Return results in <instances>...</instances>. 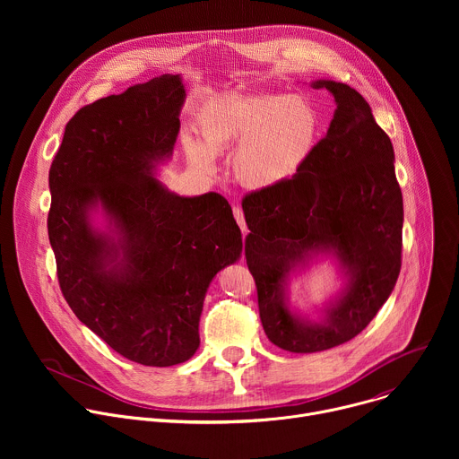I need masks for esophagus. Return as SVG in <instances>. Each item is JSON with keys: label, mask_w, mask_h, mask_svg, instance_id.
Returning a JSON list of instances; mask_svg holds the SVG:
<instances>
[{"label": "esophagus", "mask_w": 459, "mask_h": 459, "mask_svg": "<svg viewBox=\"0 0 459 459\" xmlns=\"http://www.w3.org/2000/svg\"><path fill=\"white\" fill-rule=\"evenodd\" d=\"M232 212H234V218H236V221H238V225H239V229H241L243 236H245V234H247V223H245L243 209H241L239 205H234V207H232Z\"/></svg>", "instance_id": "34e87169"}]
</instances>
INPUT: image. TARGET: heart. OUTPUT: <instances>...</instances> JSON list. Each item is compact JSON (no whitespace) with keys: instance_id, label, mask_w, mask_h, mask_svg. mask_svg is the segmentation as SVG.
I'll use <instances>...</instances> for the list:
<instances>
[{"instance_id":"obj_1","label":"heart","mask_w":459,"mask_h":459,"mask_svg":"<svg viewBox=\"0 0 459 459\" xmlns=\"http://www.w3.org/2000/svg\"><path fill=\"white\" fill-rule=\"evenodd\" d=\"M319 116L303 96L247 94L220 101L204 121L202 140H185L188 161L205 174L216 170V154L236 151L234 174L254 188L292 178L310 158Z\"/></svg>"}]
</instances>
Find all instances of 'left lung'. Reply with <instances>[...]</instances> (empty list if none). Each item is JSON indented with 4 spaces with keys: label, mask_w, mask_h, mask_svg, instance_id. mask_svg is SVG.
I'll list each match as a JSON object with an SVG mask.
<instances>
[{
    "label": "left lung",
    "mask_w": 459,
    "mask_h": 459,
    "mask_svg": "<svg viewBox=\"0 0 459 459\" xmlns=\"http://www.w3.org/2000/svg\"><path fill=\"white\" fill-rule=\"evenodd\" d=\"M312 87L336 101L325 138L292 178L247 194L241 204L261 325L276 347L296 354L358 336L402 269L403 198L390 138L352 87L331 80ZM319 253L337 259L346 283L312 322L290 308L288 281Z\"/></svg>",
    "instance_id": "obj_1"
}]
</instances>
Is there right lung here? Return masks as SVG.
Listing matches in <instances>:
<instances>
[{
  "label": "right lung",
  "mask_w": 459,
  "mask_h": 459,
  "mask_svg": "<svg viewBox=\"0 0 459 459\" xmlns=\"http://www.w3.org/2000/svg\"><path fill=\"white\" fill-rule=\"evenodd\" d=\"M183 103L179 74L94 101L65 126L48 170L47 227L65 299L110 349L147 367L198 351L207 289L243 248L221 194L185 198L156 178Z\"/></svg>",
  "instance_id": "1"
}]
</instances>
